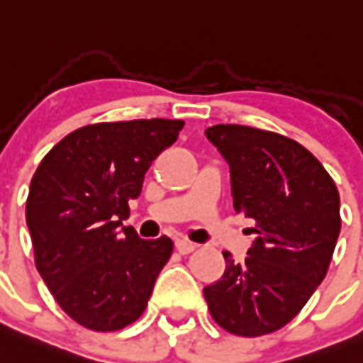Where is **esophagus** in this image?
<instances>
[{
  "label": "esophagus",
  "instance_id": "1",
  "mask_svg": "<svg viewBox=\"0 0 363 363\" xmlns=\"http://www.w3.org/2000/svg\"><path fill=\"white\" fill-rule=\"evenodd\" d=\"M195 248H196L195 244L189 242L187 238H176V250H178L179 254L187 255V254H191V252H193Z\"/></svg>",
  "mask_w": 363,
  "mask_h": 363
}]
</instances>
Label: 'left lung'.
Returning <instances> with one entry per match:
<instances>
[{"mask_svg":"<svg viewBox=\"0 0 363 363\" xmlns=\"http://www.w3.org/2000/svg\"><path fill=\"white\" fill-rule=\"evenodd\" d=\"M206 138L231 170L233 206L254 221L244 261L223 252L225 272L204 288L216 324L240 337L272 333L299 314L324 280L341 231L339 191L296 140L244 125Z\"/></svg>","mask_w":363,"mask_h":363,"instance_id":"8db88e82","label":"left lung"}]
</instances>
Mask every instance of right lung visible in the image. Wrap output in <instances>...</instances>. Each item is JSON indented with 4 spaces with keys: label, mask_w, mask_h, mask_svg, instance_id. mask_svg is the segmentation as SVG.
<instances>
[{
    "label": "right lung",
    "mask_w": 363,
    "mask_h": 363,
    "mask_svg": "<svg viewBox=\"0 0 363 363\" xmlns=\"http://www.w3.org/2000/svg\"><path fill=\"white\" fill-rule=\"evenodd\" d=\"M184 121L138 119L77 128L45 155L26 201L35 267L60 308L92 331H117L142 316L168 237L143 240L123 221L128 201Z\"/></svg>",
    "instance_id": "right-lung-1"
}]
</instances>
